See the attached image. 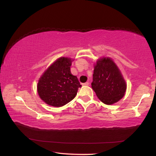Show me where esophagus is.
<instances>
[{
    "label": "esophagus",
    "instance_id": "esophagus-1",
    "mask_svg": "<svg viewBox=\"0 0 156 156\" xmlns=\"http://www.w3.org/2000/svg\"><path fill=\"white\" fill-rule=\"evenodd\" d=\"M89 82H86V83H84V84H83L84 86H89Z\"/></svg>",
    "mask_w": 156,
    "mask_h": 156
}]
</instances>
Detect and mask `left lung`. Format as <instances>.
I'll use <instances>...</instances> for the list:
<instances>
[{
  "label": "left lung",
  "instance_id": "8db88e82",
  "mask_svg": "<svg viewBox=\"0 0 156 156\" xmlns=\"http://www.w3.org/2000/svg\"><path fill=\"white\" fill-rule=\"evenodd\" d=\"M91 87L104 104L111 105L122 99L126 91V83L114 60L104 57L94 64Z\"/></svg>",
  "mask_w": 156,
  "mask_h": 156
}]
</instances>
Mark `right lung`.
<instances>
[{
    "mask_svg": "<svg viewBox=\"0 0 156 156\" xmlns=\"http://www.w3.org/2000/svg\"><path fill=\"white\" fill-rule=\"evenodd\" d=\"M73 59L62 57L56 59L38 80L37 94L44 103L60 107L71 101L82 87L76 76L72 75L70 67Z\"/></svg>",
    "mask_w": 156,
    "mask_h": 156,
    "instance_id": "right-lung-1",
    "label": "right lung"
}]
</instances>
